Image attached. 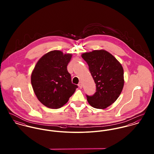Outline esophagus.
Listing matches in <instances>:
<instances>
[{
	"instance_id": "obj_1",
	"label": "esophagus",
	"mask_w": 154,
	"mask_h": 154,
	"mask_svg": "<svg viewBox=\"0 0 154 154\" xmlns=\"http://www.w3.org/2000/svg\"><path fill=\"white\" fill-rule=\"evenodd\" d=\"M78 86H79V87L81 88H81H82V84H81V83H79V84H78Z\"/></svg>"
}]
</instances>
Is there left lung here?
<instances>
[{"instance_id": "obj_1", "label": "left lung", "mask_w": 154, "mask_h": 154, "mask_svg": "<svg viewBox=\"0 0 154 154\" xmlns=\"http://www.w3.org/2000/svg\"><path fill=\"white\" fill-rule=\"evenodd\" d=\"M96 85L92 95H86L88 103L94 108L104 109L114 103L124 85L122 65L106 50H94L82 54Z\"/></svg>"}]
</instances>
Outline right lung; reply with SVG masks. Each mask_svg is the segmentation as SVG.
I'll return each mask as SVG.
<instances>
[{"label": "right lung", "instance_id": "add662e5", "mask_svg": "<svg viewBox=\"0 0 154 154\" xmlns=\"http://www.w3.org/2000/svg\"><path fill=\"white\" fill-rule=\"evenodd\" d=\"M72 54L58 50L48 52L37 62L31 84L38 100L50 109H59L68 101L78 85L72 83L67 66Z\"/></svg>", "mask_w": 154, "mask_h": 154}]
</instances>
